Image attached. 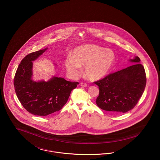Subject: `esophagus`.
<instances>
[{
    "label": "esophagus",
    "instance_id": "34e87169",
    "mask_svg": "<svg viewBox=\"0 0 160 160\" xmlns=\"http://www.w3.org/2000/svg\"><path fill=\"white\" fill-rule=\"evenodd\" d=\"M80 86H82V87H86L88 86V84L86 83H83V82H82L80 83Z\"/></svg>",
    "mask_w": 160,
    "mask_h": 160
}]
</instances>
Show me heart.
Instances as JSON below:
<instances>
[{
    "instance_id": "1",
    "label": "heart",
    "mask_w": 160,
    "mask_h": 160,
    "mask_svg": "<svg viewBox=\"0 0 160 160\" xmlns=\"http://www.w3.org/2000/svg\"><path fill=\"white\" fill-rule=\"evenodd\" d=\"M116 60V55L111 49L101 46L89 44L78 47L73 54L68 55L65 61V65L69 74L77 78L82 72L84 67V74L92 81L105 77L112 68Z\"/></svg>"
}]
</instances>
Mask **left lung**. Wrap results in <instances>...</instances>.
<instances>
[{
    "mask_svg": "<svg viewBox=\"0 0 160 160\" xmlns=\"http://www.w3.org/2000/svg\"><path fill=\"white\" fill-rule=\"evenodd\" d=\"M129 61L134 63L95 82L99 89L96 103L110 113L120 114L131 110L145 91L146 77L140 58L135 56Z\"/></svg>",
    "mask_w": 160,
    "mask_h": 160,
    "instance_id": "8db88e82",
    "label": "left lung"
}]
</instances>
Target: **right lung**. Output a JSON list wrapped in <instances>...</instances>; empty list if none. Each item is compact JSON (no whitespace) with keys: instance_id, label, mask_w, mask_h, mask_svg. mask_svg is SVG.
I'll list each match as a JSON object with an SVG mask.
<instances>
[{"instance_id":"obj_1","label":"right lung","mask_w":160,"mask_h":160,"mask_svg":"<svg viewBox=\"0 0 160 160\" xmlns=\"http://www.w3.org/2000/svg\"><path fill=\"white\" fill-rule=\"evenodd\" d=\"M48 48L28 54L18 65L14 84L18 99L31 114L44 116L59 111L67 103L71 92L78 84L62 77L53 76L48 81H34L33 61L44 53Z\"/></svg>"}]
</instances>
